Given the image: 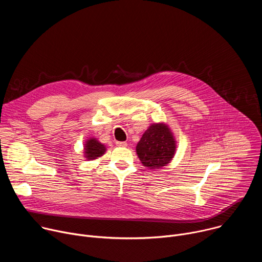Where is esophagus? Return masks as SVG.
<instances>
[{
  "label": "esophagus",
  "instance_id": "obj_1",
  "mask_svg": "<svg viewBox=\"0 0 262 262\" xmlns=\"http://www.w3.org/2000/svg\"><path fill=\"white\" fill-rule=\"evenodd\" d=\"M116 145L119 146V147H126L127 146V143L126 142H120V141H117L116 142Z\"/></svg>",
  "mask_w": 262,
  "mask_h": 262
}]
</instances>
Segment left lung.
Returning a JSON list of instances; mask_svg holds the SVG:
<instances>
[{
	"label": "left lung",
	"instance_id": "obj_1",
	"mask_svg": "<svg viewBox=\"0 0 262 262\" xmlns=\"http://www.w3.org/2000/svg\"><path fill=\"white\" fill-rule=\"evenodd\" d=\"M136 150L143 166L149 169H160L173 159L176 141L168 125L154 123L143 134Z\"/></svg>",
	"mask_w": 262,
	"mask_h": 262
}]
</instances>
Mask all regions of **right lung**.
Wrapping results in <instances>:
<instances>
[{"instance_id": "1", "label": "right lung", "mask_w": 262, "mask_h": 262, "mask_svg": "<svg viewBox=\"0 0 262 262\" xmlns=\"http://www.w3.org/2000/svg\"><path fill=\"white\" fill-rule=\"evenodd\" d=\"M85 158L89 161L95 160L105 152V146L98 142L96 139L91 138L85 144Z\"/></svg>"}]
</instances>
